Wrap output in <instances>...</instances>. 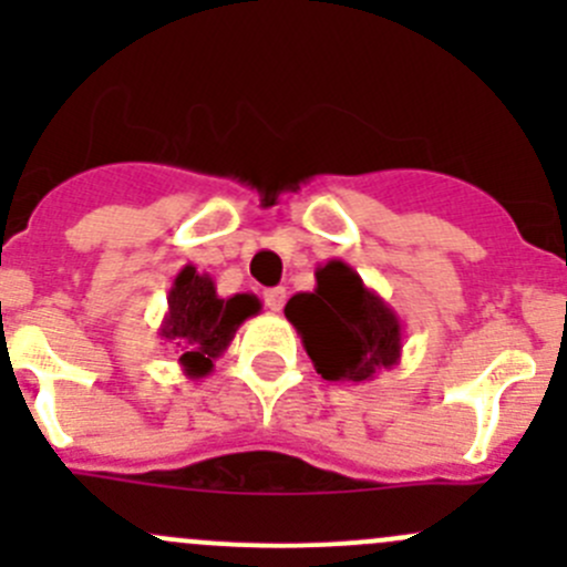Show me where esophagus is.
<instances>
[{"instance_id":"esophagus-1","label":"esophagus","mask_w":567,"mask_h":567,"mask_svg":"<svg viewBox=\"0 0 567 567\" xmlns=\"http://www.w3.org/2000/svg\"><path fill=\"white\" fill-rule=\"evenodd\" d=\"M262 301H266L268 310L279 312L285 307V288H268L266 293H262Z\"/></svg>"}]
</instances>
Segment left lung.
I'll return each mask as SVG.
<instances>
[{
	"instance_id": "1",
	"label": "left lung",
	"mask_w": 567,
	"mask_h": 567,
	"mask_svg": "<svg viewBox=\"0 0 567 567\" xmlns=\"http://www.w3.org/2000/svg\"><path fill=\"white\" fill-rule=\"evenodd\" d=\"M307 357L326 381L364 384L400 364L403 323L398 312L342 260L316 268V290L285 305Z\"/></svg>"
}]
</instances>
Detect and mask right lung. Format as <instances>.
Segmentation results:
<instances>
[{
    "label": "right lung",
    "instance_id": "add662e5",
    "mask_svg": "<svg viewBox=\"0 0 567 567\" xmlns=\"http://www.w3.org/2000/svg\"><path fill=\"white\" fill-rule=\"evenodd\" d=\"M255 293L221 299L210 274H199L188 262L177 271L167 296V312L156 334L175 348L177 364L188 379H205L214 362L230 348L238 326L260 312Z\"/></svg>",
    "mask_w": 567,
    "mask_h": 567
}]
</instances>
